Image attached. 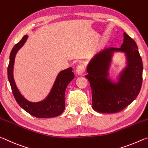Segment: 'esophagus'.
I'll return each instance as SVG.
<instances>
[{"label": "esophagus", "mask_w": 148, "mask_h": 148, "mask_svg": "<svg viewBox=\"0 0 148 148\" xmlns=\"http://www.w3.org/2000/svg\"><path fill=\"white\" fill-rule=\"evenodd\" d=\"M86 71V66L84 64H79L76 69V73L78 75H81Z\"/></svg>", "instance_id": "1"}]
</instances>
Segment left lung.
I'll list each match as a JSON object with an SVG mask.
<instances>
[{
    "label": "left lung",
    "mask_w": 148,
    "mask_h": 148,
    "mask_svg": "<svg viewBox=\"0 0 148 148\" xmlns=\"http://www.w3.org/2000/svg\"><path fill=\"white\" fill-rule=\"evenodd\" d=\"M121 47L104 49L95 55L87 65V74L92 92V108L100 113L119 112L131 103L139 94L142 84L143 64L136 42L123 33ZM114 51L123 52L127 65L117 83L108 77L109 68Z\"/></svg>",
    "instance_id": "8db88e82"
}]
</instances>
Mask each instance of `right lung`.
<instances>
[{
  "instance_id": "1",
  "label": "right lung",
  "mask_w": 148,
  "mask_h": 148,
  "mask_svg": "<svg viewBox=\"0 0 148 148\" xmlns=\"http://www.w3.org/2000/svg\"><path fill=\"white\" fill-rule=\"evenodd\" d=\"M28 36L25 35L12 49L8 66V77L12 92L17 103L24 110L38 118H47L59 116L65 108L64 93L66 87L74 77L72 68H69L59 72L53 86L46 99L40 102H29L22 96L14 82L13 69L15 57L17 52L25 43Z\"/></svg>"
}]
</instances>
